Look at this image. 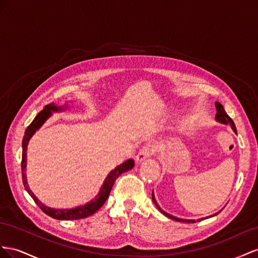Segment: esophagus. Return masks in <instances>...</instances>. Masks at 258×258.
I'll list each match as a JSON object with an SVG mask.
<instances>
[{
  "label": "esophagus",
  "mask_w": 258,
  "mask_h": 258,
  "mask_svg": "<svg viewBox=\"0 0 258 258\" xmlns=\"http://www.w3.org/2000/svg\"><path fill=\"white\" fill-rule=\"evenodd\" d=\"M153 153V148L150 145H145L143 148L139 150L138 154L136 156V162H142L146 159H148L151 157V154Z\"/></svg>",
  "instance_id": "34e87169"
}]
</instances>
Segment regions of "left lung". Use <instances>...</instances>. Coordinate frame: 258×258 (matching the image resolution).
<instances>
[{
  "label": "left lung",
  "instance_id": "1",
  "mask_svg": "<svg viewBox=\"0 0 258 258\" xmlns=\"http://www.w3.org/2000/svg\"><path fill=\"white\" fill-rule=\"evenodd\" d=\"M215 107H216V120L218 121V122H220V123H224V124H229L230 126H231V128L233 130V132L234 133H237V130H235V125H234V123H233V121H232V119L231 117L228 115L227 113H226V111H225V109H224V107H223V105L222 104H219L218 101H216L215 102ZM152 201L154 202V204L157 205L158 207V209L163 213V214L165 215V216H167L168 218H171V219H174V220H177V222H180V223H197V222H201V220H203V219H205V218H201V219H197V220H194V219H181V218H177V217H175V216H172V215H170V214H167V213H165L164 211H162L161 209H160V207L158 205V203H157V201H156V199H154V196H153V192H152ZM219 213V212H218ZM218 213H216V214H214V215H211V216H209V217H213V216H215V215H217Z\"/></svg>",
  "mask_w": 258,
  "mask_h": 258
}]
</instances>
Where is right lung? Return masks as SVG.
Wrapping results in <instances>:
<instances>
[{
	"label": "right lung",
	"instance_id": "1",
	"mask_svg": "<svg viewBox=\"0 0 258 258\" xmlns=\"http://www.w3.org/2000/svg\"><path fill=\"white\" fill-rule=\"evenodd\" d=\"M67 106H62V107H57L54 104H49L46 105L44 107L43 110L38 113L34 117V120L31 122V124L29 125L27 127L26 132H25V136L23 139V160H21V172H23V182H24V186L26 188V190L28 191V194L31 196V198L34 200V202L39 205V208L45 213L46 215L50 216L51 218H55V219H59V220H77V219H81V218H85L93 215L95 212H97L104 203L107 201V199L110 195V191H111L113 185H114V181L116 180V178L119 177V176L124 173V172H127L131 168H133L135 163L134 161L130 159L127 161H125L123 164L119 165L116 168L110 173L107 178L104 182V186L101 187L100 189V192L98 195V197L95 199V200L91 201L90 203H87L83 207H78L76 209H71V210H56V209H50L46 205H44L42 202H40L38 200V198H36L32 191L29 189V186L27 183V177H26V174H25V170H26V164H27V146L29 143V139L31 138V136L35 133L36 130H39L42 124L45 122L48 117L50 116L51 112H56V111H61Z\"/></svg>",
	"mask_w": 258,
	"mask_h": 258
}]
</instances>
